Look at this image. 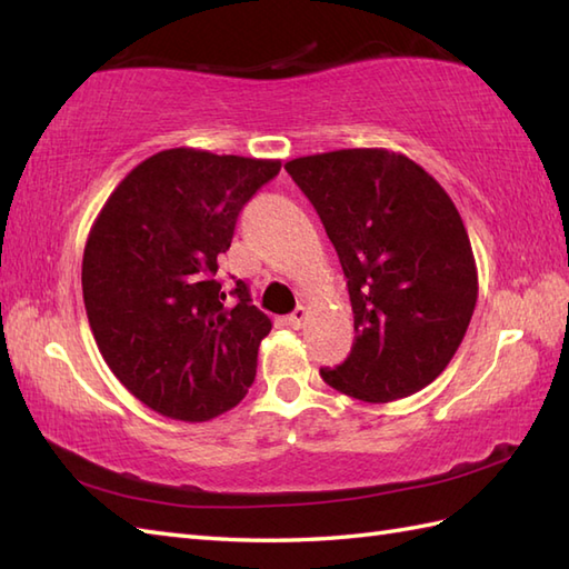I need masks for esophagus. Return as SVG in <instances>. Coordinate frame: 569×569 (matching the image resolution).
I'll return each instance as SVG.
<instances>
[{
  "mask_svg": "<svg viewBox=\"0 0 569 569\" xmlns=\"http://www.w3.org/2000/svg\"><path fill=\"white\" fill-rule=\"evenodd\" d=\"M306 318H308V308L306 306H298L293 312H291V316H288L286 318V322L288 325H291V328L293 330H298L300 328V325H303L306 322Z\"/></svg>",
  "mask_w": 569,
  "mask_h": 569,
  "instance_id": "1",
  "label": "esophagus"
}]
</instances>
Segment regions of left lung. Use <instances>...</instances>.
Segmentation results:
<instances>
[{"label": "left lung", "instance_id": "left-lung-1", "mask_svg": "<svg viewBox=\"0 0 569 569\" xmlns=\"http://www.w3.org/2000/svg\"><path fill=\"white\" fill-rule=\"evenodd\" d=\"M286 171L320 214L355 312L352 352L320 377L365 403L426 389L462 345L479 293L452 198L426 168L389 149L300 156Z\"/></svg>", "mask_w": 569, "mask_h": 569}]
</instances>
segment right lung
I'll return each instance as SVG.
<instances>
[{"instance_id": "1", "label": "right lung", "mask_w": 569, "mask_h": 569, "mask_svg": "<svg viewBox=\"0 0 569 569\" xmlns=\"http://www.w3.org/2000/svg\"><path fill=\"white\" fill-rule=\"evenodd\" d=\"M278 171V159L166 149L131 168L90 227L82 298L94 342L159 416L212 420L257 377L271 320L244 281L227 303L214 273L239 210Z\"/></svg>"}]
</instances>
